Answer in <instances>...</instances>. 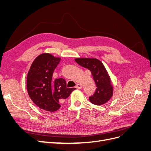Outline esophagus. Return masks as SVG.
<instances>
[{"label":"esophagus","mask_w":151,"mask_h":151,"mask_svg":"<svg viewBox=\"0 0 151 151\" xmlns=\"http://www.w3.org/2000/svg\"><path fill=\"white\" fill-rule=\"evenodd\" d=\"M82 88H83V85L81 84H77L76 85V88H77V89H81Z\"/></svg>","instance_id":"esophagus-1"}]
</instances>
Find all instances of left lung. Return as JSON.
<instances>
[{
    "mask_svg": "<svg viewBox=\"0 0 151 151\" xmlns=\"http://www.w3.org/2000/svg\"><path fill=\"white\" fill-rule=\"evenodd\" d=\"M75 60L79 65L91 71L97 87L94 94L89 96V101L96 105L106 103L112 96L113 88L109 77L101 62L96 58H79Z\"/></svg>",
    "mask_w": 151,
    "mask_h": 151,
    "instance_id": "obj_1",
    "label": "left lung"
}]
</instances>
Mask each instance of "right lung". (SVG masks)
I'll list each match as a JSON object with an SVG mask.
<instances>
[{
  "label": "right lung",
  "instance_id": "1",
  "mask_svg": "<svg viewBox=\"0 0 151 151\" xmlns=\"http://www.w3.org/2000/svg\"><path fill=\"white\" fill-rule=\"evenodd\" d=\"M60 61L49 53H43L32 63L27 76V89L30 98L40 108L55 111L60 102L67 98L76 88H67L62 79L52 80L54 70Z\"/></svg>",
  "mask_w": 151,
  "mask_h": 151
}]
</instances>
